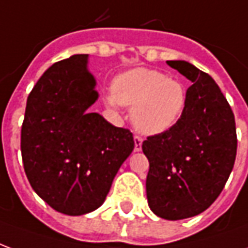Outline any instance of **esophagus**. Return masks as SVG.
<instances>
[{
    "instance_id": "1",
    "label": "esophagus",
    "mask_w": 248,
    "mask_h": 248,
    "mask_svg": "<svg viewBox=\"0 0 248 248\" xmlns=\"http://www.w3.org/2000/svg\"><path fill=\"white\" fill-rule=\"evenodd\" d=\"M142 142H143V140L140 138V135H135L134 137V151L142 150Z\"/></svg>"
}]
</instances>
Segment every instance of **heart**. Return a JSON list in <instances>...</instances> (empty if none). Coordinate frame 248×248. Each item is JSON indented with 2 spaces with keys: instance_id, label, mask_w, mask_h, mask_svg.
<instances>
[{
  "instance_id": "1",
  "label": "heart",
  "mask_w": 248,
  "mask_h": 248,
  "mask_svg": "<svg viewBox=\"0 0 248 248\" xmlns=\"http://www.w3.org/2000/svg\"><path fill=\"white\" fill-rule=\"evenodd\" d=\"M105 103L111 108L133 106L130 117L135 129L145 135H158L182 118L187 92L181 82L162 71L138 67L114 79L113 92L106 94Z\"/></svg>"
}]
</instances>
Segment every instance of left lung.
<instances>
[{"label":"left lung","mask_w":248,"mask_h":248,"mask_svg":"<svg viewBox=\"0 0 248 248\" xmlns=\"http://www.w3.org/2000/svg\"><path fill=\"white\" fill-rule=\"evenodd\" d=\"M191 86L182 118L147 137L142 150L150 169L146 194L159 218L179 220L203 213L223 190L236 156L234 113L207 73L186 61H167Z\"/></svg>","instance_id":"left-lung-1"}]
</instances>
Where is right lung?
Returning <instances> with one entry per match:
<instances>
[{"label":"right lung","instance_id":"right-lung-1","mask_svg":"<svg viewBox=\"0 0 248 248\" xmlns=\"http://www.w3.org/2000/svg\"><path fill=\"white\" fill-rule=\"evenodd\" d=\"M87 54L51 65L30 92L21 129L26 177L56 211L83 215L106 199L133 133L87 108L98 99Z\"/></svg>","mask_w":248,"mask_h":248}]
</instances>
